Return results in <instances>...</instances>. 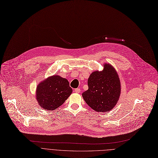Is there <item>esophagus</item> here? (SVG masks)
<instances>
[{
	"label": "esophagus",
	"instance_id": "34e87169",
	"mask_svg": "<svg viewBox=\"0 0 158 158\" xmlns=\"http://www.w3.org/2000/svg\"><path fill=\"white\" fill-rule=\"evenodd\" d=\"M75 91L76 93H80V91H81V90H80V89L77 88V89H75Z\"/></svg>",
	"mask_w": 158,
	"mask_h": 158
}]
</instances>
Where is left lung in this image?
I'll return each instance as SVG.
<instances>
[{"label":"left lung","instance_id":"8db88e82","mask_svg":"<svg viewBox=\"0 0 158 158\" xmlns=\"http://www.w3.org/2000/svg\"><path fill=\"white\" fill-rule=\"evenodd\" d=\"M89 89L82 94L85 102L97 112L110 111L118 102L121 84L118 75L110 64L102 71H95L88 79Z\"/></svg>","mask_w":158,"mask_h":158}]
</instances>
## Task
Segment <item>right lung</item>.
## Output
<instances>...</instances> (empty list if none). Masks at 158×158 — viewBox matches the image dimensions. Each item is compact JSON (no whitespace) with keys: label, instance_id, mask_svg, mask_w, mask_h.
Wrapping results in <instances>:
<instances>
[{"label":"right lung","instance_id":"obj_1","mask_svg":"<svg viewBox=\"0 0 158 158\" xmlns=\"http://www.w3.org/2000/svg\"><path fill=\"white\" fill-rule=\"evenodd\" d=\"M69 81L58 75L40 82L36 90V98L43 110H54L61 106L72 93Z\"/></svg>","mask_w":158,"mask_h":158}]
</instances>
